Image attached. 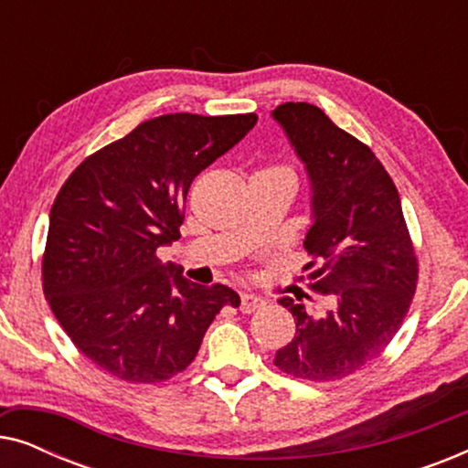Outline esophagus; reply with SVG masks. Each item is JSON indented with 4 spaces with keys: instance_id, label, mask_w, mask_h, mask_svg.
I'll use <instances>...</instances> for the list:
<instances>
[{
    "instance_id": "obj_1",
    "label": "esophagus",
    "mask_w": 468,
    "mask_h": 468,
    "mask_svg": "<svg viewBox=\"0 0 468 468\" xmlns=\"http://www.w3.org/2000/svg\"><path fill=\"white\" fill-rule=\"evenodd\" d=\"M264 304H266V300L258 296V293H251V292L240 293V311L242 313H253V311L261 309Z\"/></svg>"
}]
</instances>
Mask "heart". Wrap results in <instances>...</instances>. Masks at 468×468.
<instances>
[{
  "label": "heart",
  "mask_w": 468,
  "mask_h": 468,
  "mask_svg": "<svg viewBox=\"0 0 468 468\" xmlns=\"http://www.w3.org/2000/svg\"><path fill=\"white\" fill-rule=\"evenodd\" d=\"M268 170H287L285 165H274V168H268Z\"/></svg>",
  "instance_id": "1"
}]
</instances>
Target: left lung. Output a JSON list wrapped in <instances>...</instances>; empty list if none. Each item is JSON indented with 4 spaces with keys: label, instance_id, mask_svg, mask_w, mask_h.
<instances>
[{
    "label": "left lung",
    "instance_id": "obj_1",
    "mask_svg": "<svg viewBox=\"0 0 468 468\" xmlns=\"http://www.w3.org/2000/svg\"><path fill=\"white\" fill-rule=\"evenodd\" d=\"M272 119L309 175L304 271L311 290L328 300L324 313L279 300L296 335L274 367L298 379L336 381L379 357L399 332L418 285V258L399 189L367 144L306 101L277 106Z\"/></svg>",
    "mask_w": 468,
    "mask_h": 468
}]
</instances>
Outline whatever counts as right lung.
<instances>
[{
  "mask_svg": "<svg viewBox=\"0 0 468 468\" xmlns=\"http://www.w3.org/2000/svg\"><path fill=\"white\" fill-rule=\"evenodd\" d=\"M258 123L253 112L149 119L89 155L50 208L42 285L57 322L95 367L159 383L194 362L228 285L191 283L157 249L181 239L194 178Z\"/></svg>",
  "mask_w": 468,
  "mask_h": 468,
  "instance_id": "1",
  "label": "right lung"
}]
</instances>
